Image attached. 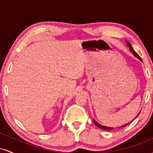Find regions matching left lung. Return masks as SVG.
Masks as SVG:
<instances>
[{
    "label": "left lung",
    "instance_id": "left-lung-1",
    "mask_svg": "<svg viewBox=\"0 0 153 153\" xmlns=\"http://www.w3.org/2000/svg\"><path fill=\"white\" fill-rule=\"evenodd\" d=\"M127 44L128 47H129V49H130V50L131 51V52H132L133 54H134V55L135 56V57H137V58H138L139 59H140V60L143 61V60H142L141 57H140V56H139V54H138L137 53V52H135V51L134 50V49L132 48V47H131V44L129 43V42H127ZM139 114H138V115H139ZM138 115H137V116H138ZM94 123H95V124H96V125L98 127L101 128V129H104V130H111V129H114V128H113V127H105V126H103V125H101V124H99V123H98V122H96V121H95V120H94ZM131 122H132V121H131ZM131 122L128 123V124H124V125H123V126H121V127H118V128H121V127H126V126L128 125V124H130Z\"/></svg>",
    "mask_w": 153,
    "mask_h": 153
}]
</instances>
